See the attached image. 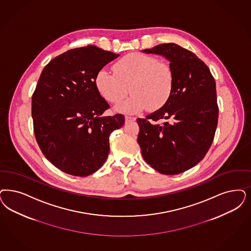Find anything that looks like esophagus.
Listing matches in <instances>:
<instances>
[{
  "mask_svg": "<svg viewBox=\"0 0 251 251\" xmlns=\"http://www.w3.org/2000/svg\"><path fill=\"white\" fill-rule=\"evenodd\" d=\"M136 120L135 118H132V117H129V116H126L125 117V121H126V123L127 122H130V121H134Z\"/></svg>",
  "mask_w": 251,
  "mask_h": 251,
  "instance_id": "esophagus-1",
  "label": "esophagus"
}]
</instances>
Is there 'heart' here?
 <instances>
[{"label": "heart", "instance_id": "obj_1", "mask_svg": "<svg viewBox=\"0 0 251 251\" xmlns=\"http://www.w3.org/2000/svg\"><path fill=\"white\" fill-rule=\"evenodd\" d=\"M112 73L100 69L95 83L99 94L111 104H119L129 93L131 96L117 106L121 112H141L161 108L173 93L174 76L171 66L142 52H131L114 65Z\"/></svg>", "mask_w": 251, "mask_h": 251}]
</instances>
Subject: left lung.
<instances>
[{
  "instance_id": "left-lung-1",
  "label": "left lung",
  "mask_w": 251,
  "mask_h": 251,
  "mask_svg": "<svg viewBox=\"0 0 251 251\" xmlns=\"http://www.w3.org/2000/svg\"><path fill=\"white\" fill-rule=\"evenodd\" d=\"M144 52L171 62L174 84L160 109L137 119V142L147 164L159 173L176 175L199 163L211 147L219 116L216 82L203 61L177 44H159Z\"/></svg>"
}]
</instances>
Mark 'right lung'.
I'll return each mask as SVG.
<instances>
[{"label": "right lung", "instance_id": "1", "mask_svg": "<svg viewBox=\"0 0 251 251\" xmlns=\"http://www.w3.org/2000/svg\"><path fill=\"white\" fill-rule=\"evenodd\" d=\"M119 54L95 45L71 49L44 68L32 95L37 143L45 157L64 173L85 177L98 171L109 153V136L121 114L103 117L109 104L95 83L96 73Z\"/></svg>", "mask_w": 251, "mask_h": 251}]
</instances>
